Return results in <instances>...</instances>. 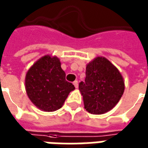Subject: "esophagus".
Returning a JSON list of instances; mask_svg holds the SVG:
<instances>
[{"instance_id":"esophagus-1","label":"esophagus","mask_w":148,"mask_h":148,"mask_svg":"<svg viewBox=\"0 0 148 148\" xmlns=\"http://www.w3.org/2000/svg\"><path fill=\"white\" fill-rule=\"evenodd\" d=\"M73 84H74V86H75V88H77V87H78V82H77V81H74V82H73Z\"/></svg>"}]
</instances>
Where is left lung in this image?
<instances>
[{
	"instance_id": "1",
	"label": "left lung",
	"mask_w": 148,
	"mask_h": 148,
	"mask_svg": "<svg viewBox=\"0 0 148 148\" xmlns=\"http://www.w3.org/2000/svg\"><path fill=\"white\" fill-rule=\"evenodd\" d=\"M84 106L91 114H103L118 103L124 91L122 75L105 57H97L86 65V78L79 83Z\"/></svg>"
}]
</instances>
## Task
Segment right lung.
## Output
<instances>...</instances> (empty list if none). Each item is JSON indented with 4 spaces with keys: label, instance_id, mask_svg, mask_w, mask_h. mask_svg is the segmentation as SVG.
I'll return each instance as SVG.
<instances>
[{
    "label": "right lung",
    "instance_id": "right-lung-1",
    "mask_svg": "<svg viewBox=\"0 0 148 148\" xmlns=\"http://www.w3.org/2000/svg\"><path fill=\"white\" fill-rule=\"evenodd\" d=\"M25 89L31 101L45 112L63 106L74 85L66 81V74L56 56L45 55L34 63L25 77Z\"/></svg>",
    "mask_w": 148,
    "mask_h": 148
}]
</instances>
